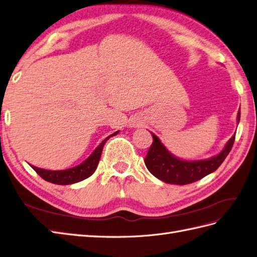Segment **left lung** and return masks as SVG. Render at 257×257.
Returning a JSON list of instances; mask_svg holds the SVG:
<instances>
[{
    "instance_id": "obj_1",
    "label": "left lung",
    "mask_w": 257,
    "mask_h": 257,
    "mask_svg": "<svg viewBox=\"0 0 257 257\" xmlns=\"http://www.w3.org/2000/svg\"><path fill=\"white\" fill-rule=\"evenodd\" d=\"M240 122V111L237 113V123ZM154 142L148 149L145 165L149 172L157 179L170 184H190L208 176L219 168L226 159L233 146L235 135L226 144V146L218 155L206 160L186 161L173 156L162 145L157 136L153 134Z\"/></svg>"
}]
</instances>
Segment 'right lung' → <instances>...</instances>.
Returning <instances> with one entry per match:
<instances>
[{"label": "right lung", "instance_id": "add662e5", "mask_svg": "<svg viewBox=\"0 0 257 257\" xmlns=\"http://www.w3.org/2000/svg\"><path fill=\"white\" fill-rule=\"evenodd\" d=\"M117 133H118V131L112 135L108 136L105 140H103L102 143L100 144V145L95 150H93V153L89 156V157L76 167L71 168V169H66V170H60V171L46 170V169L37 168L34 166H33V169L39 174V176L43 180L48 181V182L59 184V185H67V184L77 183V182H79V181H83L87 178H89L91 174L96 171L100 157H101V153H102V149H103L105 142H107L111 136H114Z\"/></svg>", "mask_w": 257, "mask_h": 257}]
</instances>
